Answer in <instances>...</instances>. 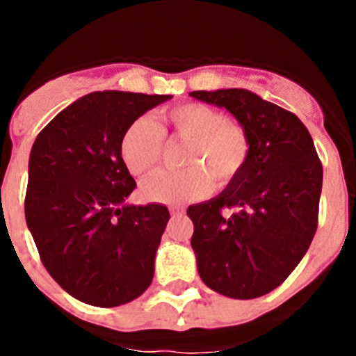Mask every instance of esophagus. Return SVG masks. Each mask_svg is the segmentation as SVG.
Segmentation results:
<instances>
[{
  "mask_svg": "<svg viewBox=\"0 0 356 356\" xmlns=\"http://www.w3.org/2000/svg\"><path fill=\"white\" fill-rule=\"evenodd\" d=\"M169 212H171L172 216H181V213H184V207L175 205V207H171V209H169Z\"/></svg>",
  "mask_w": 356,
  "mask_h": 356,
  "instance_id": "34e87169",
  "label": "esophagus"
}]
</instances>
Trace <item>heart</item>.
Segmentation results:
<instances>
[{"mask_svg": "<svg viewBox=\"0 0 356 356\" xmlns=\"http://www.w3.org/2000/svg\"><path fill=\"white\" fill-rule=\"evenodd\" d=\"M156 127L139 118L124 130L119 143L124 168L134 176L153 169L162 159L163 135L185 140L181 171H156L140 184V194L153 203H181L203 200L213 188L237 178L250 159V135L241 122L226 119L221 110L201 103H181L165 110Z\"/></svg>", "mask_w": 356, "mask_h": 356, "instance_id": "1", "label": "heart"}]
</instances>
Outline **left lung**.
<instances>
[{"label":"left lung","instance_id":"left-lung-1","mask_svg":"<svg viewBox=\"0 0 356 356\" xmlns=\"http://www.w3.org/2000/svg\"><path fill=\"white\" fill-rule=\"evenodd\" d=\"M191 96L234 114L251 143L241 175L217 197L187 209L197 273L219 294L260 298L284 284L310 248L323 165L307 127L289 110L246 89Z\"/></svg>","mask_w":356,"mask_h":356}]
</instances>
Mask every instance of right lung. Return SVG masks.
I'll return each mask as SVG.
<instances>
[{
    "instance_id": "1",
    "label": "right lung",
    "mask_w": 356,
    "mask_h": 356,
    "mask_svg": "<svg viewBox=\"0 0 356 356\" xmlns=\"http://www.w3.org/2000/svg\"><path fill=\"white\" fill-rule=\"evenodd\" d=\"M169 94L90 92L42 128L31 146L26 225L46 271L94 307L139 298L155 273L168 207L124 205L137 187L119 155L128 127Z\"/></svg>"
}]
</instances>
